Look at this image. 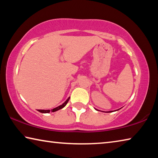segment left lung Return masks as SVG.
<instances>
[{
    "mask_svg": "<svg viewBox=\"0 0 158 158\" xmlns=\"http://www.w3.org/2000/svg\"><path fill=\"white\" fill-rule=\"evenodd\" d=\"M96 110H97V109H96ZM107 112H112V111H107Z\"/></svg>",
    "mask_w": 158,
    "mask_h": 158,
    "instance_id": "obj_1",
    "label": "left lung"
}]
</instances>
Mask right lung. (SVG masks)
I'll use <instances>...</instances> for the list:
<instances>
[{"mask_svg":"<svg viewBox=\"0 0 158 158\" xmlns=\"http://www.w3.org/2000/svg\"><path fill=\"white\" fill-rule=\"evenodd\" d=\"M69 98H70L69 97L68 99H67V100H66V101L65 102H64L63 104H62V105H61L58 106H57V107H56V108H54V109H51V111L49 110V109H48V110H44V109H38V111L40 112V113H43V114L49 113L50 111H52V112L56 111H58V110H59V109H63V108L64 107V106H65L67 105V103L68 102V101H69Z\"/></svg>","mask_w":158,"mask_h":158,"instance_id":"1","label":"right lung"}]
</instances>
